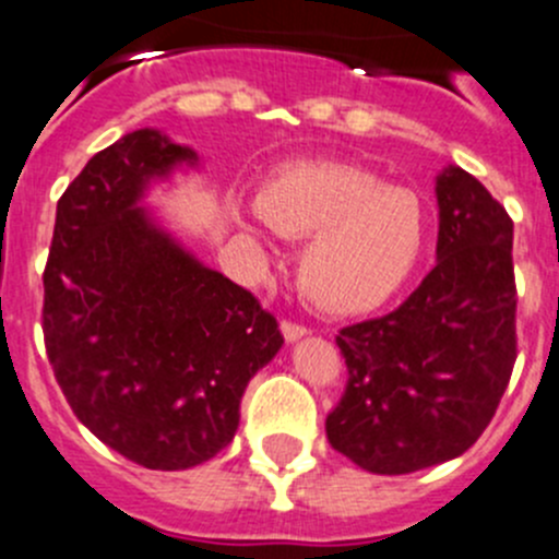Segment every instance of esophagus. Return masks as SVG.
<instances>
[{
    "label": "esophagus",
    "mask_w": 559,
    "mask_h": 559,
    "mask_svg": "<svg viewBox=\"0 0 559 559\" xmlns=\"http://www.w3.org/2000/svg\"><path fill=\"white\" fill-rule=\"evenodd\" d=\"M281 333H284V338L289 341V344H295V341L306 338L308 328H302V324H295V322H281Z\"/></svg>",
    "instance_id": "34e87169"
}]
</instances>
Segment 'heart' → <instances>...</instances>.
Returning <instances> with one entry per match:
<instances>
[{"instance_id": "heart-1", "label": "heart", "mask_w": 559, "mask_h": 559, "mask_svg": "<svg viewBox=\"0 0 559 559\" xmlns=\"http://www.w3.org/2000/svg\"><path fill=\"white\" fill-rule=\"evenodd\" d=\"M257 213L289 240H308L297 281L328 313H366L393 300L429 248V210L412 188L349 164H292L270 175Z\"/></svg>"}]
</instances>
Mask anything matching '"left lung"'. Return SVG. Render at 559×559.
Returning <instances> with one entry per match:
<instances>
[{
    "label": "left lung",
    "instance_id": "left-lung-1",
    "mask_svg": "<svg viewBox=\"0 0 559 559\" xmlns=\"http://www.w3.org/2000/svg\"><path fill=\"white\" fill-rule=\"evenodd\" d=\"M437 264L395 311L338 333L349 382L330 445L377 475L451 462L478 442L516 362L513 221L459 166L437 175Z\"/></svg>",
    "mask_w": 559,
    "mask_h": 559
}]
</instances>
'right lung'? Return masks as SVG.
I'll use <instances>...</instances> for the list:
<instances>
[{
    "instance_id": "add662e5",
    "label": "right lung",
    "mask_w": 559,
    "mask_h": 559,
    "mask_svg": "<svg viewBox=\"0 0 559 559\" xmlns=\"http://www.w3.org/2000/svg\"><path fill=\"white\" fill-rule=\"evenodd\" d=\"M197 150L155 128L92 155L57 204L43 335L81 424L147 469L224 451L240 401L284 335L257 297L199 262L144 199Z\"/></svg>"
}]
</instances>
